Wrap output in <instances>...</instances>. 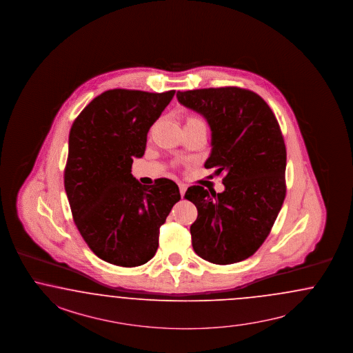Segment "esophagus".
<instances>
[{
	"instance_id": "esophagus-1",
	"label": "esophagus",
	"mask_w": 353,
	"mask_h": 353,
	"mask_svg": "<svg viewBox=\"0 0 353 353\" xmlns=\"http://www.w3.org/2000/svg\"><path fill=\"white\" fill-rule=\"evenodd\" d=\"M185 191H187V185L185 184H183V183H179V192H181V196H184L185 194Z\"/></svg>"
}]
</instances>
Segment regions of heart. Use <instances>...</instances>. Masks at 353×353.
Masks as SVG:
<instances>
[{
  "mask_svg": "<svg viewBox=\"0 0 353 353\" xmlns=\"http://www.w3.org/2000/svg\"><path fill=\"white\" fill-rule=\"evenodd\" d=\"M194 123H204L200 118H196V117H190L187 119V123L185 125H194Z\"/></svg>",
  "mask_w": 353,
  "mask_h": 353,
  "instance_id": "1",
  "label": "heart"
}]
</instances>
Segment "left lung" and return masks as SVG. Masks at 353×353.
<instances>
[{"instance_id":"8db88e82","label":"left lung","mask_w":353,"mask_h":353,"mask_svg":"<svg viewBox=\"0 0 353 353\" xmlns=\"http://www.w3.org/2000/svg\"><path fill=\"white\" fill-rule=\"evenodd\" d=\"M183 106L203 115L212 132L206 169L225 172V191L192 185L184 199L197 208L194 252L206 261H243L268 238L285 196V141L269 105L236 87L178 92Z\"/></svg>"}]
</instances>
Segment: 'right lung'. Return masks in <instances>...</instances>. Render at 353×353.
<instances>
[{
    "label": "right lung",
    "instance_id": "1",
    "mask_svg": "<svg viewBox=\"0 0 353 353\" xmlns=\"http://www.w3.org/2000/svg\"><path fill=\"white\" fill-rule=\"evenodd\" d=\"M175 91L110 90L88 103L68 135L65 191L80 235L103 261L123 268L148 262L161 225L181 200L176 183L143 185L131 174L149 128Z\"/></svg>",
    "mask_w": 353,
    "mask_h": 353
}]
</instances>
